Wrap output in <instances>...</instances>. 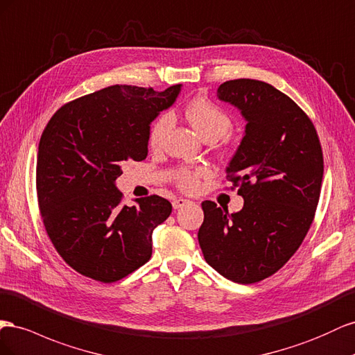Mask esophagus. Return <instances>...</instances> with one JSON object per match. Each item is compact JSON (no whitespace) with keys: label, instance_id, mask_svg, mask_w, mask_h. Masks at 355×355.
Wrapping results in <instances>:
<instances>
[{"label":"esophagus","instance_id":"1","mask_svg":"<svg viewBox=\"0 0 355 355\" xmlns=\"http://www.w3.org/2000/svg\"><path fill=\"white\" fill-rule=\"evenodd\" d=\"M189 204H190V200L186 198H175L174 200H172V207H174V209H178V208L189 205Z\"/></svg>","mask_w":355,"mask_h":355}]
</instances>
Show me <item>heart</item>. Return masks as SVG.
I'll return each instance as SVG.
<instances>
[{
    "label": "heart",
    "instance_id": "b5f03b06",
    "mask_svg": "<svg viewBox=\"0 0 355 355\" xmlns=\"http://www.w3.org/2000/svg\"><path fill=\"white\" fill-rule=\"evenodd\" d=\"M186 119L196 129V132L207 139H218L230 132L232 119L225 110H221L212 101L207 98H195L184 108ZM174 123L171 113L159 114L148 130V144L153 148H159ZM205 169H183L178 174V184L184 190H195L199 184V178L205 175Z\"/></svg>",
    "mask_w": 355,
    "mask_h": 355
}]
</instances>
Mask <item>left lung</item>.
Instances as JSON below:
<instances>
[{
    "instance_id": "8db88e82",
    "label": "left lung",
    "mask_w": 355,
    "mask_h": 355,
    "mask_svg": "<svg viewBox=\"0 0 355 355\" xmlns=\"http://www.w3.org/2000/svg\"><path fill=\"white\" fill-rule=\"evenodd\" d=\"M217 98L247 121L226 168L244 207L229 214L214 202H202L198 239L220 275L252 284L284 266L306 236L320 199L322 150L303 110L265 82L230 80L220 85Z\"/></svg>"
}]
</instances>
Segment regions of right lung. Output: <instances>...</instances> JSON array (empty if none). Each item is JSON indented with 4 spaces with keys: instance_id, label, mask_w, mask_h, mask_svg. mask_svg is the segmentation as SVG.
Listing matches in <instances>:
<instances>
[{
    "instance_id": "right-lung-1",
    "label": "right lung",
    "mask_w": 355,
    "mask_h": 355,
    "mask_svg": "<svg viewBox=\"0 0 355 355\" xmlns=\"http://www.w3.org/2000/svg\"><path fill=\"white\" fill-rule=\"evenodd\" d=\"M164 92L114 85L60 107L43 130L37 195L59 256L85 277L114 282L151 257V235L172 211L160 196L121 205L116 180L126 160H144L150 125L175 103Z\"/></svg>"
}]
</instances>
